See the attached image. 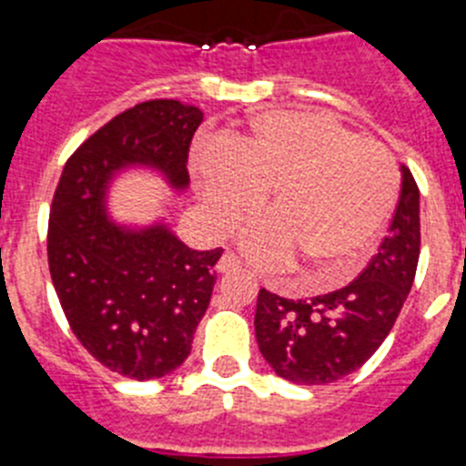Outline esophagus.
<instances>
[{"mask_svg": "<svg viewBox=\"0 0 466 466\" xmlns=\"http://www.w3.org/2000/svg\"><path fill=\"white\" fill-rule=\"evenodd\" d=\"M216 269H218V274L225 276V274H232V271L241 269V264H238V259L234 258L232 253H223V258L218 259Z\"/></svg>", "mask_w": 466, "mask_h": 466, "instance_id": "1", "label": "esophagus"}]
</instances>
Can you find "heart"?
I'll return each mask as SVG.
<instances>
[{"mask_svg": "<svg viewBox=\"0 0 466 466\" xmlns=\"http://www.w3.org/2000/svg\"><path fill=\"white\" fill-rule=\"evenodd\" d=\"M195 183L216 237L232 234L269 192L271 213L243 229V253L264 269L292 258L301 271L327 280L355 269L397 199L388 150L311 111L250 118L229 146L197 155Z\"/></svg>", "mask_w": 466, "mask_h": 466, "instance_id": "1", "label": "heart"}]
</instances>
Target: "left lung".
<instances>
[{
	"mask_svg": "<svg viewBox=\"0 0 466 466\" xmlns=\"http://www.w3.org/2000/svg\"><path fill=\"white\" fill-rule=\"evenodd\" d=\"M388 237L350 285L311 299L259 290L255 337L280 379L325 385L353 374L390 334L416 279L420 255V192L404 165Z\"/></svg>",
	"mask_w": 466,
	"mask_h": 466,
	"instance_id": "8db88e82",
	"label": "left lung"
}]
</instances>
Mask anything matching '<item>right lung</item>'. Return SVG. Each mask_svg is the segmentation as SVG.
Listing matches in <instances>:
<instances>
[{"label": "right lung", "instance_id": "right-lung-1", "mask_svg": "<svg viewBox=\"0 0 466 466\" xmlns=\"http://www.w3.org/2000/svg\"><path fill=\"white\" fill-rule=\"evenodd\" d=\"M202 118L176 99L127 108L71 155L50 207V279L71 332L97 362L132 380L162 379L186 362L223 248H187L165 218L118 223L108 192L129 169L186 192Z\"/></svg>", "mask_w": 466, "mask_h": 466}]
</instances>
